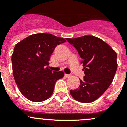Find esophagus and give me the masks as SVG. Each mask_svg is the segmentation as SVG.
<instances>
[{"label":"esophagus","mask_w":127,"mask_h":127,"mask_svg":"<svg viewBox=\"0 0 127 127\" xmlns=\"http://www.w3.org/2000/svg\"><path fill=\"white\" fill-rule=\"evenodd\" d=\"M65 77H70V74H65Z\"/></svg>","instance_id":"1"}]
</instances>
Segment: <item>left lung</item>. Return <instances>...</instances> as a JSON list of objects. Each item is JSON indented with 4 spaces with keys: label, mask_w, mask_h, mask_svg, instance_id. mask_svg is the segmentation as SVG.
<instances>
[{
    "label": "left lung",
    "mask_w": 127,
    "mask_h": 127,
    "mask_svg": "<svg viewBox=\"0 0 127 127\" xmlns=\"http://www.w3.org/2000/svg\"><path fill=\"white\" fill-rule=\"evenodd\" d=\"M82 58L85 76L77 88L70 90L72 97L82 103L98 99L111 84L117 70V55L102 39L92 35L66 39Z\"/></svg>",
    "instance_id": "left-lung-1"
}]
</instances>
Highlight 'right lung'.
Returning a JSON list of instances; mask_svg holds the SVG:
<instances>
[{"instance_id": "right-lung-1", "label": "right lung", "mask_w": 127, "mask_h": 127, "mask_svg": "<svg viewBox=\"0 0 127 127\" xmlns=\"http://www.w3.org/2000/svg\"><path fill=\"white\" fill-rule=\"evenodd\" d=\"M64 39L50 33H35L16 44L12 55L13 76L20 92L28 100L39 102L48 99L62 71L49 69L50 56Z\"/></svg>"}]
</instances>
